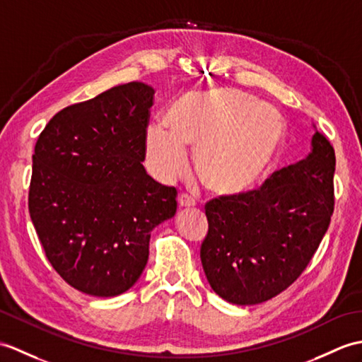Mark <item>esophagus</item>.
I'll return each instance as SVG.
<instances>
[{
    "label": "esophagus",
    "mask_w": 362,
    "mask_h": 362,
    "mask_svg": "<svg viewBox=\"0 0 362 362\" xmlns=\"http://www.w3.org/2000/svg\"><path fill=\"white\" fill-rule=\"evenodd\" d=\"M179 206L180 208H192V206H196V200L188 194H180L179 196Z\"/></svg>",
    "instance_id": "obj_1"
}]
</instances>
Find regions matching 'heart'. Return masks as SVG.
<instances>
[{"instance_id":"obj_1","label":"heart","mask_w":362,"mask_h":362,"mask_svg":"<svg viewBox=\"0 0 362 362\" xmlns=\"http://www.w3.org/2000/svg\"><path fill=\"white\" fill-rule=\"evenodd\" d=\"M165 124H151L146 132L151 170L166 182L180 177L189 148L196 151L200 182L222 197L255 188L285 136V120L274 106L230 88L185 92L168 109Z\"/></svg>"}]
</instances>
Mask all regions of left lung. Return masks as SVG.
<instances>
[{
	"label": "left lung",
	"mask_w": 362,
	"mask_h": 362,
	"mask_svg": "<svg viewBox=\"0 0 362 362\" xmlns=\"http://www.w3.org/2000/svg\"><path fill=\"white\" fill-rule=\"evenodd\" d=\"M334 166L333 146L316 131L304 160L273 173L259 189L208 202L200 259L217 295L255 305L298 279L330 225Z\"/></svg>",
	"instance_id": "1"
}]
</instances>
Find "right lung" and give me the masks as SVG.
<instances>
[{"label":"right lung","instance_id":"add662e5","mask_svg":"<svg viewBox=\"0 0 362 362\" xmlns=\"http://www.w3.org/2000/svg\"><path fill=\"white\" fill-rule=\"evenodd\" d=\"M154 89L131 81L62 109L32 156L29 213L50 265L86 295L119 296L139 281L177 191L146 174Z\"/></svg>","mask_w":362,"mask_h":362}]
</instances>
